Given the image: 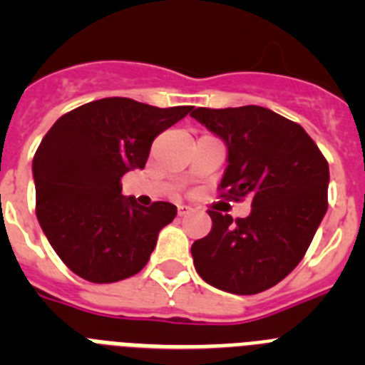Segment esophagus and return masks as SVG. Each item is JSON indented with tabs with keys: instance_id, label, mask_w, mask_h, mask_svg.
I'll use <instances>...</instances> for the list:
<instances>
[{
	"instance_id": "obj_1",
	"label": "esophagus",
	"mask_w": 365,
	"mask_h": 365,
	"mask_svg": "<svg viewBox=\"0 0 365 365\" xmlns=\"http://www.w3.org/2000/svg\"><path fill=\"white\" fill-rule=\"evenodd\" d=\"M190 212H192V208H190V206H185V205L177 206V215H179V217H185V215H188Z\"/></svg>"
}]
</instances>
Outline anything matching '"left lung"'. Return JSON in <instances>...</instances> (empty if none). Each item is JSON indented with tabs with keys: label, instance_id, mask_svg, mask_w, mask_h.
<instances>
[{
	"label": "left lung",
	"instance_id": "8db88e82",
	"mask_svg": "<svg viewBox=\"0 0 365 365\" xmlns=\"http://www.w3.org/2000/svg\"><path fill=\"white\" fill-rule=\"evenodd\" d=\"M190 117L227 146L222 195L252 202L235 221L208 212L210 234L192 245L195 270L232 294L267 291L302 261L327 212V160L302 125L261 106L197 108Z\"/></svg>",
	"mask_w": 365,
	"mask_h": 365
}]
</instances>
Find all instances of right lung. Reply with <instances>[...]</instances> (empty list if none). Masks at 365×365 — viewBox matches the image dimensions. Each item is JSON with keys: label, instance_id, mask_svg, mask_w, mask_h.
Instances as JSON below:
<instances>
[{"label": "right lung", "instance_id": "add662e5", "mask_svg": "<svg viewBox=\"0 0 365 365\" xmlns=\"http://www.w3.org/2000/svg\"><path fill=\"white\" fill-rule=\"evenodd\" d=\"M192 111L131 98H102L58 118L32 160L36 215L60 259L93 283L140 272L177 208L137 205L120 179L146 166L151 143Z\"/></svg>", "mask_w": 365, "mask_h": 365}]
</instances>
